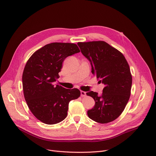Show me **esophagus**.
<instances>
[{
	"label": "esophagus",
	"instance_id": "esophagus-1",
	"mask_svg": "<svg viewBox=\"0 0 156 156\" xmlns=\"http://www.w3.org/2000/svg\"><path fill=\"white\" fill-rule=\"evenodd\" d=\"M80 95L81 97H85L86 95V92L84 91H80Z\"/></svg>",
	"mask_w": 156,
	"mask_h": 156
}]
</instances>
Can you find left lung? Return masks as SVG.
Returning <instances> with one entry per match:
<instances>
[{
	"label": "left lung",
	"instance_id": "8db88e82",
	"mask_svg": "<svg viewBox=\"0 0 156 156\" xmlns=\"http://www.w3.org/2000/svg\"><path fill=\"white\" fill-rule=\"evenodd\" d=\"M77 44L90 62L92 74L105 86L100 96L93 91L86 93L95 102L87 115L99 123L112 122L122 113L130 97L132 76L129 64L120 51L103 41Z\"/></svg>",
	"mask_w": 156,
	"mask_h": 156
}]
</instances>
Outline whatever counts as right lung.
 <instances>
[{
	"instance_id": "1",
	"label": "right lung",
	"mask_w": 156,
	"mask_h": 156,
	"mask_svg": "<svg viewBox=\"0 0 156 156\" xmlns=\"http://www.w3.org/2000/svg\"><path fill=\"white\" fill-rule=\"evenodd\" d=\"M79 52L76 44L52 43L34 52L27 62L22 75L24 97L40 122L47 125L62 122L67 115L69 101L80 97L77 89L53 85L64 59Z\"/></svg>"
}]
</instances>
